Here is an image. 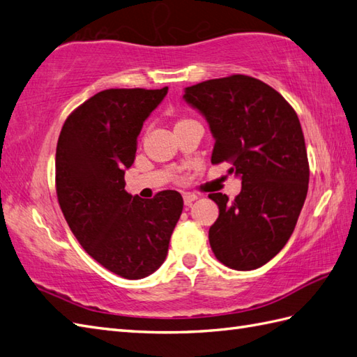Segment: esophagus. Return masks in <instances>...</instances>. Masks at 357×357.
Masks as SVG:
<instances>
[{
  "label": "esophagus",
  "instance_id": "34e87169",
  "mask_svg": "<svg viewBox=\"0 0 357 357\" xmlns=\"http://www.w3.org/2000/svg\"><path fill=\"white\" fill-rule=\"evenodd\" d=\"M184 204L185 205H192V202H195L196 199H197V196L196 195H193V193H184Z\"/></svg>",
  "mask_w": 357,
  "mask_h": 357
}]
</instances>
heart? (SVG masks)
Segmentation results:
<instances>
[{"label": "heart", "mask_w": 357, "mask_h": 357, "mask_svg": "<svg viewBox=\"0 0 357 357\" xmlns=\"http://www.w3.org/2000/svg\"><path fill=\"white\" fill-rule=\"evenodd\" d=\"M190 121H193V120H190V119H179V120L176 121V124H175V128H179V126H182V124L190 123Z\"/></svg>", "instance_id": "b5f03b06"}]
</instances>
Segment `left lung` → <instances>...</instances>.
I'll return each instance as SVG.
<instances>
[{"label": "left lung", "instance_id": "obj_1", "mask_svg": "<svg viewBox=\"0 0 357 357\" xmlns=\"http://www.w3.org/2000/svg\"><path fill=\"white\" fill-rule=\"evenodd\" d=\"M184 98L210 124L211 162H229V173L242 179L234 201L208 195L219 206L211 250L231 269L260 268L291 238L307 196L310 170L298 115L275 89L243 74L188 86Z\"/></svg>", "mask_w": 357, "mask_h": 357}]
</instances>
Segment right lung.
<instances>
[{
    "label": "right lung",
    "mask_w": 357,
    "mask_h": 357,
    "mask_svg": "<svg viewBox=\"0 0 357 357\" xmlns=\"http://www.w3.org/2000/svg\"><path fill=\"white\" fill-rule=\"evenodd\" d=\"M161 89H105L65 120L56 147V193L82 248L128 280L158 269L182 213L175 190L141 199L124 190L144 120L167 94Z\"/></svg>",
    "instance_id": "right-lung-1"
}]
</instances>
